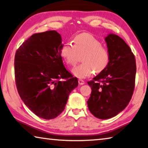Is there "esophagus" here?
I'll list each match as a JSON object with an SVG mask.
<instances>
[{
	"label": "esophagus",
	"instance_id": "obj_1",
	"mask_svg": "<svg viewBox=\"0 0 148 148\" xmlns=\"http://www.w3.org/2000/svg\"><path fill=\"white\" fill-rule=\"evenodd\" d=\"M79 84H80V85H83V84H84V81H83V80H81V79H79Z\"/></svg>",
	"mask_w": 148,
	"mask_h": 148
}]
</instances>
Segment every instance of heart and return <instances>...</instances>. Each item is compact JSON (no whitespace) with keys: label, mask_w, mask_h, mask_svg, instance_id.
Returning a JSON list of instances; mask_svg holds the SVG:
<instances>
[{"label":"heart","mask_w":148,"mask_h":148,"mask_svg":"<svg viewBox=\"0 0 148 148\" xmlns=\"http://www.w3.org/2000/svg\"><path fill=\"white\" fill-rule=\"evenodd\" d=\"M74 44L66 43L62 45L60 54L68 65L73 66L82 56L83 63L73 67L71 73L79 79H86L94 73L103 71L110 60L108 51L101 41L90 34L83 33L75 36Z\"/></svg>","instance_id":"heart-1"}]
</instances>
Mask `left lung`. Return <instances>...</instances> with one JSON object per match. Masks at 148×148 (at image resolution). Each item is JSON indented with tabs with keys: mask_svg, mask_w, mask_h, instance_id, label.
<instances>
[{
	"mask_svg": "<svg viewBox=\"0 0 148 148\" xmlns=\"http://www.w3.org/2000/svg\"><path fill=\"white\" fill-rule=\"evenodd\" d=\"M110 60L107 67L88 82L92 93L88 109L95 117L105 120L121 112L132 97L136 71L133 53L120 36L110 33L105 37Z\"/></svg>",
	"mask_w": 148,
	"mask_h": 148,
	"instance_id": "left-lung-1",
	"label": "left lung"
}]
</instances>
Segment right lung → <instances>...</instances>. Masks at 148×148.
Segmentation results:
<instances>
[{"label":"right lung","mask_w":148,"mask_h":148,"mask_svg":"<svg viewBox=\"0 0 148 148\" xmlns=\"http://www.w3.org/2000/svg\"><path fill=\"white\" fill-rule=\"evenodd\" d=\"M62 45L60 34L49 30L31 36L15 53L18 93L33 113L45 120L63 112L70 93L78 86V79L63 64Z\"/></svg>","instance_id":"obj_1"}]
</instances>
